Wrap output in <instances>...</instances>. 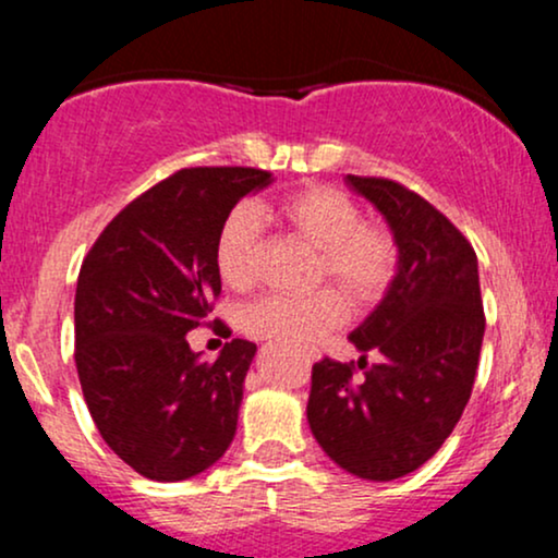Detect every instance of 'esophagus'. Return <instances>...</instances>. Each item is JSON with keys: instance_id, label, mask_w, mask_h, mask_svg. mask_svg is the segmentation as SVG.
<instances>
[{"instance_id": "obj_1", "label": "esophagus", "mask_w": 558, "mask_h": 558, "mask_svg": "<svg viewBox=\"0 0 558 558\" xmlns=\"http://www.w3.org/2000/svg\"><path fill=\"white\" fill-rule=\"evenodd\" d=\"M317 356V351H306V360H315Z\"/></svg>"}]
</instances>
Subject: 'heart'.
<instances>
[{
    "label": "heart",
    "instance_id": "obj_1",
    "mask_svg": "<svg viewBox=\"0 0 558 558\" xmlns=\"http://www.w3.org/2000/svg\"><path fill=\"white\" fill-rule=\"evenodd\" d=\"M293 239L317 252L312 280L336 283L354 306L383 299L399 270V246L383 226L364 222L360 204L332 185H306L280 198L270 209ZM265 254L262 220L241 204L222 220L215 241V265L230 291L257 286ZM345 304L336 288L310 296H265L243 310V330L254 338L301 345L338 328Z\"/></svg>",
    "mask_w": 558,
    "mask_h": 558
}]
</instances>
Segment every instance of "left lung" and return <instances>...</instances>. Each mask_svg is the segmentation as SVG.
<instances>
[{"label":"left lung","mask_w":558,"mask_h":558,"mask_svg":"<svg viewBox=\"0 0 558 558\" xmlns=\"http://www.w3.org/2000/svg\"><path fill=\"white\" fill-rule=\"evenodd\" d=\"M393 230L399 272L386 299L349 336L356 364L312 367L306 420L323 451L351 475L396 480L444 446L475 386L485 312L477 254L462 230L407 185L345 175ZM377 353L375 365L366 354Z\"/></svg>","instance_id":"1"}]
</instances>
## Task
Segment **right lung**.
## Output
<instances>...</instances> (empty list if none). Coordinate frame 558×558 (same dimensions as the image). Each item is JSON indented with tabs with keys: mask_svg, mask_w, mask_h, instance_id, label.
<instances>
[{
	"mask_svg": "<svg viewBox=\"0 0 558 558\" xmlns=\"http://www.w3.org/2000/svg\"><path fill=\"white\" fill-rule=\"evenodd\" d=\"M270 181L272 172L257 168L172 172L114 215L83 259L75 288L83 399L105 444L138 475L189 480L233 440L257 345L233 338L215 362H202L185 332L213 325L222 220Z\"/></svg>",
	"mask_w": 558,
	"mask_h": 558,
	"instance_id": "add662e5",
	"label": "right lung"
}]
</instances>
